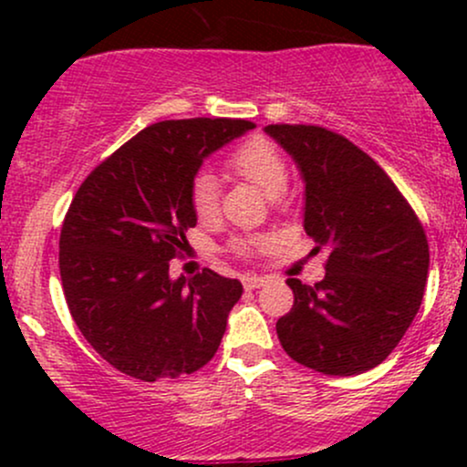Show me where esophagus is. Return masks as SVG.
<instances>
[{"instance_id": "34e87169", "label": "esophagus", "mask_w": 467, "mask_h": 467, "mask_svg": "<svg viewBox=\"0 0 467 467\" xmlns=\"http://www.w3.org/2000/svg\"><path fill=\"white\" fill-rule=\"evenodd\" d=\"M265 285V278L264 276H244V287L245 289H259Z\"/></svg>"}]
</instances>
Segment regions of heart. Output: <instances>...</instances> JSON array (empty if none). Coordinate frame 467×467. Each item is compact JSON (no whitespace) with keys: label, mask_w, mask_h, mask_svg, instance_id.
<instances>
[{"label":"heart","mask_w":467,"mask_h":467,"mask_svg":"<svg viewBox=\"0 0 467 467\" xmlns=\"http://www.w3.org/2000/svg\"><path fill=\"white\" fill-rule=\"evenodd\" d=\"M226 169L237 178H244L259 186L270 197L281 195L287 189L289 169L285 155L275 142L264 136H252L226 155ZM189 203L197 222L211 223L219 215V186L211 173L202 171L191 180ZM264 237H244L233 244L237 254L245 256L254 245H264Z\"/></svg>","instance_id":"heart-1"}]
</instances>
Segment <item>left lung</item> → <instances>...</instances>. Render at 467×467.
Returning <instances> with one entry per match:
<instances>
[{
  "label": "left lung",
  "instance_id": "8db88e82",
  "mask_svg": "<svg viewBox=\"0 0 467 467\" xmlns=\"http://www.w3.org/2000/svg\"><path fill=\"white\" fill-rule=\"evenodd\" d=\"M305 180V233L327 252L325 278H287L292 309L276 334L292 360L325 375H358L400 345L420 312L428 239L387 171L340 133L267 125Z\"/></svg>",
  "mask_w": 467,
  "mask_h": 467
}]
</instances>
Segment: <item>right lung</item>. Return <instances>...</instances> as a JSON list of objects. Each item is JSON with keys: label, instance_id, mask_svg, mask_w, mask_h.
Wrapping results in <instances>:
<instances>
[{"label": "right lung", "instance_id": "obj_1", "mask_svg": "<svg viewBox=\"0 0 467 467\" xmlns=\"http://www.w3.org/2000/svg\"><path fill=\"white\" fill-rule=\"evenodd\" d=\"M254 130L239 118L162 120L105 158L63 219L58 270L74 323L120 373L155 382L211 362L241 283L169 276L197 223L189 186L213 151Z\"/></svg>", "mask_w": 467, "mask_h": 467}]
</instances>
